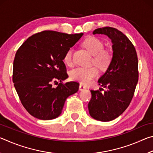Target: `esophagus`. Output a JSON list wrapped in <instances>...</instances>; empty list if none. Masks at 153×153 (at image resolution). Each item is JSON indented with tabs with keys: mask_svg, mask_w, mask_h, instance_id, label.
Wrapping results in <instances>:
<instances>
[{
	"mask_svg": "<svg viewBox=\"0 0 153 153\" xmlns=\"http://www.w3.org/2000/svg\"><path fill=\"white\" fill-rule=\"evenodd\" d=\"M79 90H81V91H83V90H86V86H84V85H83V84H81L79 85Z\"/></svg>",
	"mask_w": 153,
	"mask_h": 153,
	"instance_id": "1",
	"label": "esophagus"
}]
</instances>
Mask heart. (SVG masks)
Segmentation results:
<instances>
[{"mask_svg": "<svg viewBox=\"0 0 153 153\" xmlns=\"http://www.w3.org/2000/svg\"><path fill=\"white\" fill-rule=\"evenodd\" d=\"M82 46L93 55V63H94L100 69L103 70L109 66L112 60V55L109 51L104 49V43L101 40L95 36H90L83 41ZM72 54L73 50L70 48L66 51L64 55L65 63L69 66L73 65ZM98 75V70L97 67H92L86 68L79 67L71 71L70 77L74 81L88 84Z\"/></svg>", "mask_w": 153, "mask_h": 153, "instance_id": "1", "label": "heart"}]
</instances>
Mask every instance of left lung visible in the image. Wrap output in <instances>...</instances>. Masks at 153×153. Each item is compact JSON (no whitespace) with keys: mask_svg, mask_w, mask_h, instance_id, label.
<instances>
[{"mask_svg":"<svg viewBox=\"0 0 153 153\" xmlns=\"http://www.w3.org/2000/svg\"><path fill=\"white\" fill-rule=\"evenodd\" d=\"M111 38L113 53L107 71L98 79V84L106 90H90L88 110L95 120L109 121L121 115L131 101L138 81V56L133 44L116 28H98L93 32Z\"/></svg>","mask_w":153,"mask_h":153,"instance_id":"left-lung-1","label":"left lung"}]
</instances>
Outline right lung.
Returning a JSON list of instances; mask_svg holds the SVG:
<instances>
[{"label": "right lung", "mask_w": 153, "mask_h": 153, "mask_svg": "<svg viewBox=\"0 0 153 153\" xmlns=\"http://www.w3.org/2000/svg\"><path fill=\"white\" fill-rule=\"evenodd\" d=\"M83 34L45 30L30 36L18 48L13 82L21 102L31 115L42 120L56 118L67 98L78 91L79 83H63L68 77L63 59L66 51ZM57 81L60 83L53 87L51 84Z\"/></svg>", "instance_id": "1"}]
</instances>
